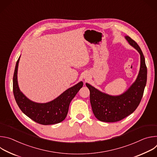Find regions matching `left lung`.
<instances>
[{"instance_id": "1", "label": "left lung", "mask_w": 157, "mask_h": 157, "mask_svg": "<svg viewBox=\"0 0 157 157\" xmlns=\"http://www.w3.org/2000/svg\"><path fill=\"white\" fill-rule=\"evenodd\" d=\"M125 38L140 55V67L135 81L124 93L111 96L102 93L91 84L86 83L90 91V102L95 117L100 121L114 122L127 117L139 106L147 83V69L145 57L137 44L128 36Z\"/></svg>"}]
</instances>
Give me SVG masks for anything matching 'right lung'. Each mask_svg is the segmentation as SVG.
Wrapping results in <instances>:
<instances>
[{
  "label": "right lung",
  "instance_id": "right-lung-1",
  "mask_svg": "<svg viewBox=\"0 0 157 157\" xmlns=\"http://www.w3.org/2000/svg\"><path fill=\"white\" fill-rule=\"evenodd\" d=\"M20 56L18 58L13 77V92L20 110L35 122L42 125H52L64 121L68 114L72 99L82 87V81L67 89L54 100L46 103H38L27 98L18 84L17 72Z\"/></svg>",
  "mask_w": 157,
  "mask_h": 157
}]
</instances>
